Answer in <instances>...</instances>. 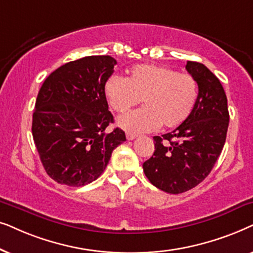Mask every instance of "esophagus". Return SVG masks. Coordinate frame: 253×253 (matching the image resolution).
<instances>
[{
    "instance_id": "esophagus-1",
    "label": "esophagus",
    "mask_w": 253,
    "mask_h": 253,
    "mask_svg": "<svg viewBox=\"0 0 253 253\" xmlns=\"http://www.w3.org/2000/svg\"><path fill=\"white\" fill-rule=\"evenodd\" d=\"M126 137L128 141H132L136 137V134H133V133H126Z\"/></svg>"
}]
</instances>
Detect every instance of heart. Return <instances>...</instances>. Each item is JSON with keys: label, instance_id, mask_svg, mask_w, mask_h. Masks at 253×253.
I'll return each mask as SVG.
<instances>
[{"label": "heart", "instance_id": "heart-1", "mask_svg": "<svg viewBox=\"0 0 253 253\" xmlns=\"http://www.w3.org/2000/svg\"><path fill=\"white\" fill-rule=\"evenodd\" d=\"M104 91L112 110L125 113L142 99L144 107L118 118V126L130 133H146L164 127L176 128L193 112L199 86L193 76L169 67L140 65L127 79L112 75Z\"/></svg>", "mask_w": 253, "mask_h": 253}]
</instances>
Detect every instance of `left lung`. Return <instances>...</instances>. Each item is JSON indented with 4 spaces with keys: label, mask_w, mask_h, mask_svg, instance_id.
Returning a JSON list of instances; mask_svg holds the SVG:
<instances>
[{
    "label": "left lung",
    "mask_w": 253,
    "mask_h": 253,
    "mask_svg": "<svg viewBox=\"0 0 253 253\" xmlns=\"http://www.w3.org/2000/svg\"><path fill=\"white\" fill-rule=\"evenodd\" d=\"M186 70L199 86L193 112L171 133L154 136L155 151L143 163L150 183L171 194L191 190L210 174L229 126L227 96L220 80L199 62L187 61Z\"/></svg>",
    "instance_id": "8db88e82"
}]
</instances>
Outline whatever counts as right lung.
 Wrapping results in <instances>:
<instances>
[{
  "label": "right lung",
  "instance_id": "1",
  "mask_svg": "<svg viewBox=\"0 0 253 253\" xmlns=\"http://www.w3.org/2000/svg\"><path fill=\"white\" fill-rule=\"evenodd\" d=\"M116 65L110 55L85 56L59 67L40 87L32 135L43 169L56 183L79 187L96 180L126 141L123 129L107 130L114 120L104 86Z\"/></svg>",
  "mask_w": 253,
  "mask_h": 253
}]
</instances>
